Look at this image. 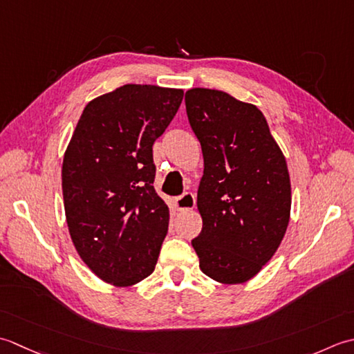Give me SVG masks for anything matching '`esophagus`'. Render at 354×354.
I'll use <instances>...</instances> for the list:
<instances>
[{"label": "esophagus", "mask_w": 354, "mask_h": 354, "mask_svg": "<svg viewBox=\"0 0 354 354\" xmlns=\"http://www.w3.org/2000/svg\"><path fill=\"white\" fill-rule=\"evenodd\" d=\"M174 203L178 211H189L196 206V197H194L192 192H183L182 196L174 200Z\"/></svg>", "instance_id": "obj_1"}]
</instances>
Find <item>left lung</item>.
<instances>
[{
  "instance_id": "8db88e82",
  "label": "left lung",
  "mask_w": 354,
  "mask_h": 354,
  "mask_svg": "<svg viewBox=\"0 0 354 354\" xmlns=\"http://www.w3.org/2000/svg\"><path fill=\"white\" fill-rule=\"evenodd\" d=\"M186 114L203 153L197 192L203 227L192 248L201 272L223 284L254 278L290 218V177L264 114L225 91L191 88Z\"/></svg>"
}]
</instances>
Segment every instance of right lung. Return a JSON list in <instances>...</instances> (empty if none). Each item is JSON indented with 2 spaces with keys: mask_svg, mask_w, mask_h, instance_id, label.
<instances>
[{
  "mask_svg": "<svg viewBox=\"0 0 354 354\" xmlns=\"http://www.w3.org/2000/svg\"><path fill=\"white\" fill-rule=\"evenodd\" d=\"M183 90L122 85L93 99L64 154L68 232L105 283L128 287L154 272L169 209L154 189L153 145L174 119Z\"/></svg>",
  "mask_w": 354,
  "mask_h": 354,
  "instance_id": "1",
  "label": "right lung"
}]
</instances>
